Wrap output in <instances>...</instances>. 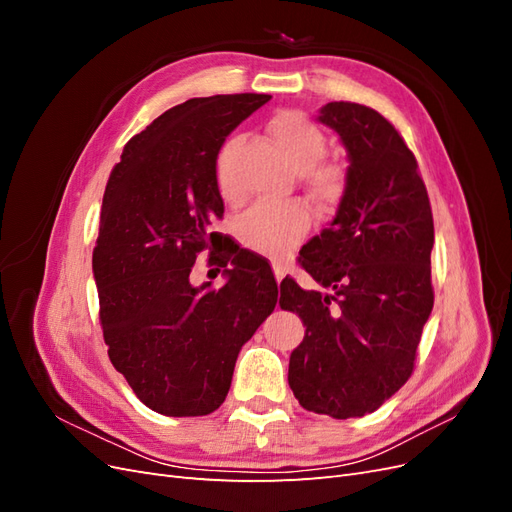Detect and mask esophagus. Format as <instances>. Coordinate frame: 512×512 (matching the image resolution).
<instances>
[{"label":"esophagus","instance_id":"esophagus-1","mask_svg":"<svg viewBox=\"0 0 512 512\" xmlns=\"http://www.w3.org/2000/svg\"><path fill=\"white\" fill-rule=\"evenodd\" d=\"M273 275H275V282L282 284V280L286 277V271L282 265H277V262H273Z\"/></svg>","mask_w":512,"mask_h":512}]
</instances>
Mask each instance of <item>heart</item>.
I'll return each instance as SVG.
<instances>
[{
  "instance_id": "1",
  "label": "heart",
  "mask_w": 512,
  "mask_h": 512,
  "mask_svg": "<svg viewBox=\"0 0 512 512\" xmlns=\"http://www.w3.org/2000/svg\"><path fill=\"white\" fill-rule=\"evenodd\" d=\"M269 130L284 160L299 173L307 170V183L314 196L324 200V203L335 200L339 190H342V177L333 166H316V162L324 156V149H327V141H324V134L316 123L309 121L299 111H284L271 119ZM230 147L232 143L224 147L218 160V183L222 192H230L226 164ZM309 226H312V213L297 200L260 203L239 220L237 237L250 250L277 256L297 245L307 235Z\"/></svg>"
}]
</instances>
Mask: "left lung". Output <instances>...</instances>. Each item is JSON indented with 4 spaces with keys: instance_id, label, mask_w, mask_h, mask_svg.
I'll use <instances>...</instances> for the list:
<instances>
[{
    "instance_id": "obj_1",
    "label": "left lung",
    "mask_w": 512,
    "mask_h": 512,
    "mask_svg": "<svg viewBox=\"0 0 512 512\" xmlns=\"http://www.w3.org/2000/svg\"><path fill=\"white\" fill-rule=\"evenodd\" d=\"M316 119L339 136L348 168L333 220L301 250L318 286L280 284L282 309L305 327L288 384L305 410L352 418L412 374L433 309V218L412 151L378 111L329 102Z\"/></svg>"
}]
</instances>
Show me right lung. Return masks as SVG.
Segmentation results:
<instances>
[{
    "instance_id": "add662e5",
    "label": "right lung",
    "mask_w": 512,
    "mask_h": 512,
    "mask_svg": "<svg viewBox=\"0 0 512 512\" xmlns=\"http://www.w3.org/2000/svg\"><path fill=\"white\" fill-rule=\"evenodd\" d=\"M267 94L192 98L168 108L123 147L106 183L94 280L108 359L147 408L205 416L222 406L243 344L277 303L256 254L226 252V284L194 286L196 254L224 215L218 156L226 136Z\"/></svg>"
}]
</instances>
